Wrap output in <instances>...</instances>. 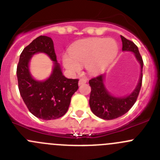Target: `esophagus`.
Wrapping results in <instances>:
<instances>
[{
  "instance_id": "34e87169",
  "label": "esophagus",
  "mask_w": 160,
  "mask_h": 160,
  "mask_svg": "<svg viewBox=\"0 0 160 160\" xmlns=\"http://www.w3.org/2000/svg\"><path fill=\"white\" fill-rule=\"evenodd\" d=\"M87 83V79L84 78H82L79 80V85H82V84H84V83Z\"/></svg>"
}]
</instances>
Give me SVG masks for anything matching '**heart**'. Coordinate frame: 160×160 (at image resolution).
Segmentation results:
<instances>
[{"mask_svg": "<svg viewBox=\"0 0 160 160\" xmlns=\"http://www.w3.org/2000/svg\"><path fill=\"white\" fill-rule=\"evenodd\" d=\"M118 51L113 38H92L78 42L70 49V55L64 54L62 63L72 73L80 72L84 64L90 73H98L114 60Z\"/></svg>", "mask_w": 160, "mask_h": 160, "instance_id": "b5f03b06", "label": "heart"}]
</instances>
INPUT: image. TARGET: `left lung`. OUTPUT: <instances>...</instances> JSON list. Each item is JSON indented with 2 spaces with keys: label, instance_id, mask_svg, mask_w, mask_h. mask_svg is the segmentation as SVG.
<instances>
[{
  "label": "left lung",
  "instance_id": "8db88e82",
  "mask_svg": "<svg viewBox=\"0 0 160 160\" xmlns=\"http://www.w3.org/2000/svg\"><path fill=\"white\" fill-rule=\"evenodd\" d=\"M122 41V50L132 52L141 66L139 81L135 89L128 96L117 98L112 96L104 84V74L98 76L89 80L91 88L89 104L92 112L98 117L104 120H112L121 117L130 110L138 98L142 82L143 61L138 47L133 42L121 35Z\"/></svg>",
  "mask_w": 160,
  "mask_h": 160
}]
</instances>
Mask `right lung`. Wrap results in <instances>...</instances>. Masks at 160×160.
Wrapping results in <instances>:
<instances>
[{"label": "right lung", "mask_w": 160, "mask_h": 160, "mask_svg": "<svg viewBox=\"0 0 160 160\" xmlns=\"http://www.w3.org/2000/svg\"><path fill=\"white\" fill-rule=\"evenodd\" d=\"M47 54L54 67L50 77L38 82L31 77L28 64L35 53ZM20 94L33 115L43 120H53L63 116L70 106L72 94L78 89V79H67L62 75L56 60L54 45L51 38L40 35L23 49L17 67Z\"/></svg>", "instance_id": "obj_1"}]
</instances>
